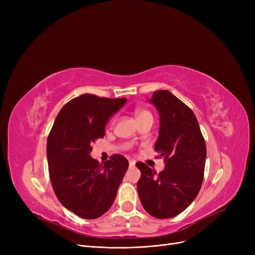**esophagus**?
I'll return each mask as SVG.
<instances>
[{
	"label": "esophagus",
	"instance_id": "1",
	"mask_svg": "<svg viewBox=\"0 0 255 255\" xmlns=\"http://www.w3.org/2000/svg\"><path fill=\"white\" fill-rule=\"evenodd\" d=\"M134 165H135V161H134V160H129V166H130V167H133Z\"/></svg>",
	"mask_w": 255,
	"mask_h": 255
}]
</instances>
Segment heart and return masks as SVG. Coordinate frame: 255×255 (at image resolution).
Returning a JSON list of instances; mask_svg holds the SVG:
<instances>
[{
	"instance_id": "1",
	"label": "heart",
	"mask_w": 255,
	"mask_h": 255,
	"mask_svg": "<svg viewBox=\"0 0 255 255\" xmlns=\"http://www.w3.org/2000/svg\"><path fill=\"white\" fill-rule=\"evenodd\" d=\"M135 117H136L137 122H139V121H142V120H145V119H152L153 120V117H152L151 113L148 112V111H144V110L137 111L135 113Z\"/></svg>"
}]
</instances>
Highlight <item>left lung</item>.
<instances>
[{
  "mask_svg": "<svg viewBox=\"0 0 255 255\" xmlns=\"http://www.w3.org/2000/svg\"><path fill=\"white\" fill-rule=\"evenodd\" d=\"M158 112L160 127L155 151L163 157L158 175L144 163L137 192L143 209L158 219L175 217L188 208L202 187L206 142L193 112L169 91L159 90L148 100Z\"/></svg>",
  "mask_w": 255,
  "mask_h": 255,
  "instance_id": "left-lung-1",
  "label": "left lung"
}]
</instances>
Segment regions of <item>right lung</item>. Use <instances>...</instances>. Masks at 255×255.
I'll use <instances>...</instances> for the list:
<instances>
[{
	"label": "right lung",
	"instance_id": "add662e5",
	"mask_svg": "<svg viewBox=\"0 0 255 255\" xmlns=\"http://www.w3.org/2000/svg\"><path fill=\"white\" fill-rule=\"evenodd\" d=\"M126 101L80 95L62 107L48 135L46 156L53 191L80 218L96 219L110 210L128 169L122 155L103 164L90 155L92 142L104 136L107 122Z\"/></svg>",
	"mask_w": 255,
	"mask_h": 255
}]
</instances>
